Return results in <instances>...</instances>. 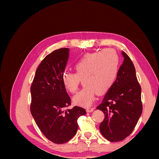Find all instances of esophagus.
<instances>
[{
  "label": "esophagus",
  "mask_w": 159,
  "mask_h": 159,
  "mask_svg": "<svg viewBox=\"0 0 159 159\" xmlns=\"http://www.w3.org/2000/svg\"><path fill=\"white\" fill-rule=\"evenodd\" d=\"M94 109H95L94 107H89V108H88L87 109H86V111H87L88 113H91V112H92Z\"/></svg>",
  "instance_id": "esophagus-1"
}]
</instances>
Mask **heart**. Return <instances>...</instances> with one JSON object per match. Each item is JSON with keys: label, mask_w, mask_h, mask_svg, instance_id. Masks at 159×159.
Returning a JSON list of instances; mask_svg holds the SVG:
<instances>
[{"label": "heart", "mask_w": 159, "mask_h": 159, "mask_svg": "<svg viewBox=\"0 0 159 159\" xmlns=\"http://www.w3.org/2000/svg\"><path fill=\"white\" fill-rule=\"evenodd\" d=\"M119 63V56L113 50L85 54L75 63V73L66 71L63 74L62 84L74 93L82 80L84 87L74 96L73 100L81 106L88 107L94 100L95 93L103 94L112 87L118 74Z\"/></svg>", "instance_id": "1"}]
</instances>
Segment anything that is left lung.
<instances>
[{
  "instance_id": "obj_1",
  "label": "left lung",
  "mask_w": 159,
  "mask_h": 159,
  "mask_svg": "<svg viewBox=\"0 0 159 159\" xmlns=\"http://www.w3.org/2000/svg\"><path fill=\"white\" fill-rule=\"evenodd\" d=\"M117 78L97 107L105 119L99 125L102 135L111 142L123 141L131 134L140 118L143 105L141 88L134 66L125 52Z\"/></svg>"
}]
</instances>
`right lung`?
Wrapping results in <instances>:
<instances>
[{
    "mask_svg": "<svg viewBox=\"0 0 159 159\" xmlns=\"http://www.w3.org/2000/svg\"><path fill=\"white\" fill-rule=\"evenodd\" d=\"M69 51L60 48L46 56L38 67L30 87L32 117L44 135L56 144L68 142L75 135L78 119L86 113L78 106L67 109L71 99L61 78Z\"/></svg>",
    "mask_w": 159,
    "mask_h": 159,
    "instance_id": "add662e5",
    "label": "right lung"
}]
</instances>
